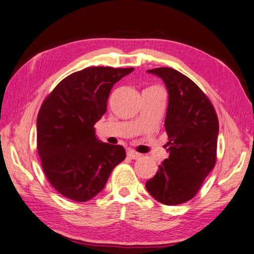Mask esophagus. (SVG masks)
<instances>
[{
    "label": "esophagus",
    "instance_id": "obj_1",
    "mask_svg": "<svg viewBox=\"0 0 254 254\" xmlns=\"http://www.w3.org/2000/svg\"><path fill=\"white\" fill-rule=\"evenodd\" d=\"M127 156H128V158H130V159L136 160V159H140L142 155H141L140 153H137V152H135V151L130 150V151H127Z\"/></svg>",
    "mask_w": 254,
    "mask_h": 254
}]
</instances>
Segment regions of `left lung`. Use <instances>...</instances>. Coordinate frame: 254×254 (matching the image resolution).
Returning a JSON list of instances; mask_svg holds the SVG:
<instances>
[{"label": "left lung", "instance_id": "8db88e82", "mask_svg": "<svg viewBox=\"0 0 254 254\" xmlns=\"http://www.w3.org/2000/svg\"><path fill=\"white\" fill-rule=\"evenodd\" d=\"M147 73L162 79L169 93L164 127L169 158L145 183L156 201L177 205L199 191L216 160L219 121L210 100L194 82L171 67Z\"/></svg>", "mask_w": 254, "mask_h": 254}]
</instances>
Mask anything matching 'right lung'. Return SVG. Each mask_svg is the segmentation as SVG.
Instances as JSON below:
<instances>
[{"instance_id": "obj_1", "label": "right lung", "mask_w": 254, "mask_h": 254, "mask_svg": "<svg viewBox=\"0 0 254 254\" xmlns=\"http://www.w3.org/2000/svg\"><path fill=\"white\" fill-rule=\"evenodd\" d=\"M134 68L92 66L66 76L42 104L36 121L38 152L50 183L63 196L91 200L126 159L122 145L100 141L94 124L107 112L113 85Z\"/></svg>"}]
</instances>
